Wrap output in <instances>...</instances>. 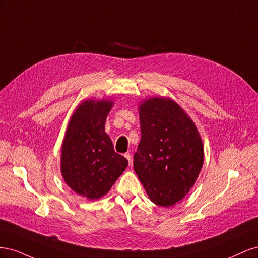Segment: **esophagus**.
<instances>
[{"label": "esophagus", "mask_w": 258, "mask_h": 258, "mask_svg": "<svg viewBox=\"0 0 258 258\" xmlns=\"http://www.w3.org/2000/svg\"><path fill=\"white\" fill-rule=\"evenodd\" d=\"M124 157H126V159L128 160L129 165H131V163H132V156H131V154L130 153H126V154H124Z\"/></svg>", "instance_id": "34e87169"}]
</instances>
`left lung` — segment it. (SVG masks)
<instances>
[{
	"mask_svg": "<svg viewBox=\"0 0 258 258\" xmlns=\"http://www.w3.org/2000/svg\"><path fill=\"white\" fill-rule=\"evenodd\" d=\"M141 141L134 168L155 205L185 197L204 163V145L191 119L173 100L152 98L139 106Z\"/></svg>",
	"mask_w": 258,
	"mask_h": 258,
	"instance_id": "8db88e82",
	"label": "left lung"
}]
</instances>
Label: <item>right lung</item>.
<instances>
[{
	"label": "right lung",
	"instance_id": "1",
	"mask_svg": "<svg viewBox=\"0 0 258 258\" xmlns=\"http://www.w3.org/2000/svg\"><path fill=\"white\" fill-rule=\"evenodd\" d=\"M112 105L108 100L83 102L71 117L62 145V176L70 188L90 200L104 196L128 166L104 130Z\"/></svg>",
	"mask_w": 258,
	"mask_h": 258
}]
</instances>
